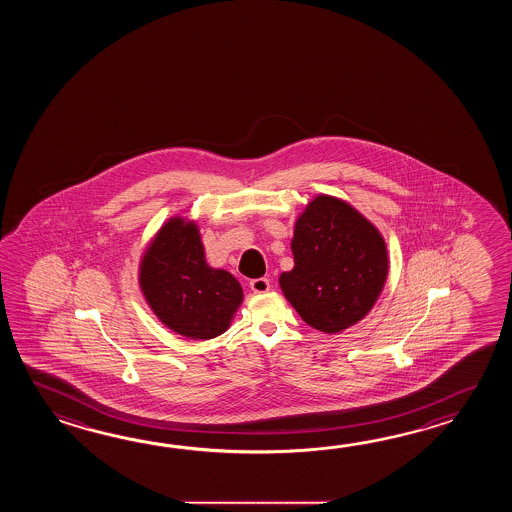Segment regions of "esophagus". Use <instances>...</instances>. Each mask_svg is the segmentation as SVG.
I'll return each mask as SVG.
<instances>
[{"instance_id": "1", "label": "esophagus", "mask_w": 512, "mask_h": 512, "mask_svg": "<svg viewBox=\"0 0 512 512\" xmlns=\"http://www.w3.org/2000/svg\"><path fill=\"white\" fill-rule=\"evenodd\" d=\"M249 285H251L252 293L263 294L271 291V282L267 278H256V280H251Z\"/></svg>"}]
</instances>
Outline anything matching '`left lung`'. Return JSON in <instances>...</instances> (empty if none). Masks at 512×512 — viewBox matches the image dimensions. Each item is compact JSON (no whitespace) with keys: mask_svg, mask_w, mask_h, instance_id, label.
Returning <instances> with one entry per match:
<instances>
[{"mask_svg":"<svg viewBox=\"0 0 512 512\" xmlns=\"http://www.w3.org/2000/svg\"><path fill=\"white\" fill-rule=\"evenodd\" d=\"M293 271L280 287L305 324L324 333L355 326L388 278V251L377 227L338 197L320 194L296 219Z\"/></svg>","mask_w":512,"mask_h":512,"instance_id":"obj_1","label":"left lung"}]
</instances>
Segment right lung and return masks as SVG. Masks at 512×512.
Here are the masks:
<instances>
[{"instance_id":"obj_1","label":"right lung","mask_w":512,"mask_h":512,"mask_svg":"<svg viewBox=\"0 0 512 512\" xmlns=\"http://www.w3.org/2000/svg\"><path fill=\"white\" fill-rule=\"evenodd\" d=\"M139 285L155 316L177 335L208 340L225 333L243 300L240 282L212 269L194 221L170 218L142 254Z\"/></svg>"}]
</instances>
